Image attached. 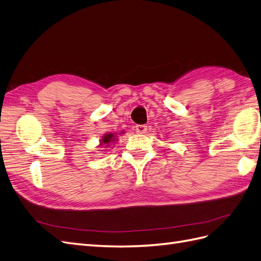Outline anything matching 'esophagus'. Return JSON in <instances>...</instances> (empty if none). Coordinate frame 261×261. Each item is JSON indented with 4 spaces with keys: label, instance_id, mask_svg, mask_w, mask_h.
Instances as JSON below:
<instances>
[{
    "label": "esophagus",
    "instance_id": "1",
    "mask_svg": "<svg viewBox=\"0 0 261 261\" xmlns=\"http://www.w3.org/2000/svg\"><path fill=\"white\" fill-rule=\"evenodd\" d=\"M147 132L146 125H137L136 126V133L137 134H145Z\"/></svg>",
    "mask_w": 261,
    "mask_h": 261
}]
</instances>
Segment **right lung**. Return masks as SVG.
<instances>
[{
	"instance_id": "obj_1",
	"label": "right lung",
	"mask_w": 261,
	"mask_h": 261,
	"mask_svg": "<svg viewBox=\"0 0 261 261\" xmlns=\"http://www.w3.org/2000/svg\"><path fill=\"white\" fill-rule=\"evenodd\" d=\"M121 134L123 135L124 132H121ZM116 141H117V134L108 133V134H105V135L101 137L100 144L98 147L99 148H109L110 146H114Z\"/></svg>"
}]
</instances>
